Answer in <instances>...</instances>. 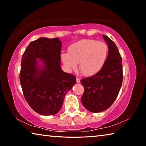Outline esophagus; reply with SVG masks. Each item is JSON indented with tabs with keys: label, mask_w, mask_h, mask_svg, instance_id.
I'll use <instances>...</instances> for the list:
<instances>
[{
	"label": "esophagus",
	"mask_w": 146,
	"mask_h": 146,
	"mask_svg": "<svg viewBox=\"0 0 146 146\" xmlns=\"http://www.w3.org/2000/svg\"><path fill=\"white\" fill-rule=\"evenodd\" d=\"M76 82H77V83H80V79L79 78H78V77L76 78Z\"/></svg>",
	"instance_id": "34e87169"
}]
</instances>
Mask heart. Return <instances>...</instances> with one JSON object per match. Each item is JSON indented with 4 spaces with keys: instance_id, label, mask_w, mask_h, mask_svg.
Instances as JSON below:
<instances>
[{
    "instance_id": "obj_1",
    "label": "heart",
    "mask_w": 146,
    "mask_h": 146,
    "mask_svg": "<svg viewBox=\"0 0 146 146\" xmlns=\"http://www.w3.org/2000/svg\"><path fill=\"white\" fill-rule=\"evenodd\" d=\"M69 53H62L61 60L68 71L78 68L82 75L92 76L102 70L108 54L107 44L94 39H82L69 47Z\"/></svg>"
}]
</instances>
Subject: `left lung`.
Listing matches in <instances>:
<instances>
[{
  "label": "left lung",
  "mask_w": 146,
  "mask_h": 146,
  "mask_svg": "<svg viewBox=\"0 0 146 146\" xmlns=\"http://www.w3.org/2000/svg\"><path fill=\"white\" fill-rule=\"evenodd\" d=\"M103 38L108 45V55L99 72L80 80L84 88L81 98L82 105L92 113H100L112 105L122 84V60L114 42L106 35Z\"/></svg>",
  "instance_id": "8db88e82"
}]
</instances>
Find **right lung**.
Instances as JSON below:
<instances>
[{"label": "right lung", "mask_w": 146, "mask_h": 146, "mask_svg": "<svg viewBox=\"0 0 146 146\" xmlns=\"http://www.w3.org/2000/svg\"><path fill=\"white\" fill-rule=\"evenodd\" d=\"M62 42L41 37L32 41L22 57L20 82L25 99L38 114L57 113L76 78L60 66Z\"/></svg>", "instance_id": "add662e5"}]
</instances>
